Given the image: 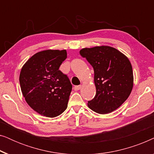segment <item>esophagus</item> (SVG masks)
<instances>
[{
  "label": "esophagus",
  "instance_id": "esophagus-1",
  "mask_svg": "<svg viewBox=\"0 0 154 154\" xmlns=\"http://www.w3.org/2000/svg\"><path fill=\"white\" fill-rule=\"evenodd\" d=\"M81 88V85H76L74 87V90L75 91H77V90H79Z\"/></svg>",
  "mask_w": 154,
  "mask_h": 154
}]
</instances>
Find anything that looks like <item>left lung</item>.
Wrapping results in <instances>:
<instances>
[{"label": "left lung", "instance_id": "obj_1", "mask_svg": "<svg viewBox=\"0 0 154 154\" xmlns=\"http://www.w3.org/2000/svg\"><path fill=\"white\" fill-rule=\"evenodd\" d=\"M80 54L94 69L96 94L88 106L94 112L106 114L121 106L133 88V71L129 59L107 45L85 48Z\"/></svg>", "mask_w": 154, "mask_h": 154}]
</instances>
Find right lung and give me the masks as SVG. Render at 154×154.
Masks as SVG:
<instances>
[{
	"mask_svg": "<svg viewBox=\"0 0 154 154\" xmlns=\"http://www.w3.org/2000/svg\"><path fill=\"white\" fill-rule=\"evenodd\" d=\"M66 58V50H43L31 57L21 69L23 96L31 109L44 116H58L67 108L72 85L59 70Z\"/></svg>",
	"mask_w": 154,
	"mask_h": 154,
	"instance_id": "1",
	"label": "right lung"
}]
</instances>
